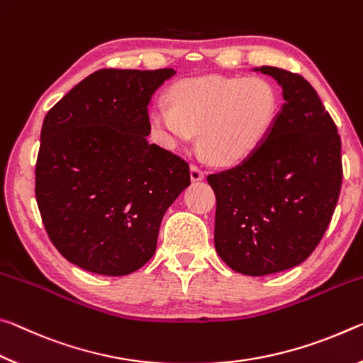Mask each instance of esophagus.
<instances>
[{"mask_svg": "<svg viewBox=\"0 0 363 363\" xmlns=\"http://www.w3.org/2000/svg\"><path fill=\"white\" fill-rule=\"evenodd\" d=\"M189 174H191L193 182L204 180V172H203V169L198 167V165H191V172H189Z\"/></svg>", "mask_w": 363, "mask_h": 363, "instance_id": "obj_1", "label": "esophagus"}]
</instances>
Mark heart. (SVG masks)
Returning a JSON list of instances; mask_svg holds the SVG:
<instances>
[{"label": "heart", "instance_id": "heart-1", "mask_svg": "<svg viewBox=\"0 0 363 363\" xmlns=\"http://www.w3.org/2000/svg\"><path fill=\"white\" fill-rule=\"evenodd\" d=\"M172 104L156 99L150 123L164 145H198L212 162H241L262 145L280 109L275 86L260 77L206 75L175 83Z\"/></svg>", "mask_w": 363, "mask_h": 363}]
</instances>
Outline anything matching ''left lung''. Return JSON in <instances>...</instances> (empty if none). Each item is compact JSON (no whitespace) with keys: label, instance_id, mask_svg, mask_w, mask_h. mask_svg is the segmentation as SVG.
Segmentation results:
<instances>
[{"label":"left lung","instance_id":"8db88e82","mask_svg":"<svg viewBox=\"0 0 363 363\" xmlns=\"http://www.w3.org/2000/svg\"><path fill=\"white\" fill-rule=\"evenodd\" d=\"M257 70L280 83L283 108L245 162L207 177L217 199V252L251 277L288 270L315 251L342 183L341 138L313 86L289 70Z\"/></svg>","mask_w":363,"mask_h":363}]
</instances>
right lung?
Segmentation results:
<instances>
[{
  "label": "right lung",
  "instance_id": "1",
  "mask_svg": "<svg viewBox=\"0 0 363 363\" xmlns=\"http://www.w3.org/2000/svg\"><path fill=\"white\" fill-rule=\"evenodd\" d=\"M174 69H101L45 116L35 196L55 247L80 269L128 275L152 257L185 159L147 143V104Z\"/></svg>",
  "mask_w": 363,
  "mask_h": 363
}]
</instances>
